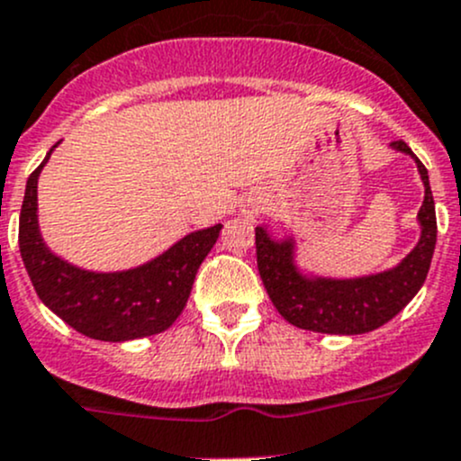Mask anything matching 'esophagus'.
<instances>
[{
	"instance_id": "34e87169",
	"label": "esophagus",
	"mask_w": 461,
	"mask_h": 461,
	"mask_svg": "<svg viewBox=\"0 0 461 461\" xmlns=\"http://www.w3.org/2000/svg\"><path fill=\"white\" fill-rule=\"evenodd\" d=\"M243 212H245V216H248V218H257L258 213H260V204H258V203L248 204V207H245Z\"/></svg>"
}]
</instances>
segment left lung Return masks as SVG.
Segmentation results:
<instances>
[{
  "instance_id": "1",
  "label": "left lung",
  "mask_w": 461,
  "mask_h": 461,
  "mask_svg": "<svg viewBox=\"0 0 461 461\" xmlns=\"http://www.w3.org/2000/svg\"><path fill=\"white\" fill-rule=\"evenodd\" d=\"M390 147L415 160L424 183V203L417 212L420 240L394 267L355 278L319 276L299 267L294 236L274 239L267 227H257L260 281L278 314L296 328L323 334L373 332L397 317L424 285L437 243L429 171L403 140L390 142Z\"/></svg>"
}]
</instances>
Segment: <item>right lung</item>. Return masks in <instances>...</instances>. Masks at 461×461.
I'll return each instance as SVG.
<instances>
[{
  "label": "right lung",
  "mask_w": 461,
  "mask_h": 461,
  "mask_svg": "<svg viewBox=\"0 0 461 461\" xmlns=\"http://www.w3.org/2000/svg\"><path fill=\"white\" fill-rule=\"evenodd\" d=\"M58 144L26 180L20 213V252L37 296L64 323L97 341L122 343L165 332L187 305L198 267L222 225L192 231L160 257L122 272L77 267L50 252L37 221V180Z\"/></svg>",
  "instance_id": "add662e5"
}]
</instances>
